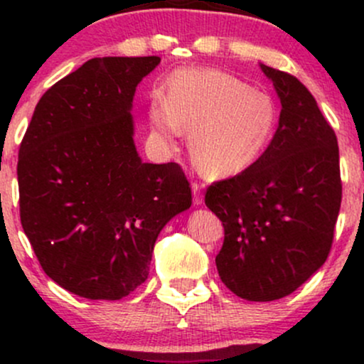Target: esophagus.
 <instances>
[{
  "mask_svg": "<svg viewBox=\"0 0 364 364\" xmlns=\"http://www.w3.org/2000/svg\"><path fill=\"white\" fill-rule=\"evenodd\" d=\"M191 190H193V202H195V205H200V203L203 202L202 185H200V183H193V185H191Z\"/></svg>",
  "mask_w": 364,
  "mask_h": 364,
  "instance_id": "obj_1",
  "label": "esophagus"
}]
</instances>
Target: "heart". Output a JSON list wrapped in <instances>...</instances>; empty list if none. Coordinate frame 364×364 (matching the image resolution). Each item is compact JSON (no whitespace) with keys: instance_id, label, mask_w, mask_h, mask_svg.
<instances>
[{"instance_id":"obj_1","label":"heart","mask_w":364,"mask_h":364,"mask_svg":"<svg viewBox=\"0 0 364 364\" xmlns=\"http://www.w3.org/2000/svg\"><path fill=\"white\" fill-rule=\"evenodd\" d=\"M152 128L173 141L190 129V154L208 176L240 173L263 152L275 128L269 94L220 70H179L169 92H154Z\"/></svg>"}]
</instances>
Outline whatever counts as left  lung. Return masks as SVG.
<instances>
[{
    "instance_id": "1",
    "label": "left lung",
    "mask_w": 364,
    "mask_h": 364,
    "mask_svg": "<svg viewBox=\"0 0 364 364\" xmlns=\"http://www.w3.org/2000/svg\"><path fill=\"white\" fill-rule=\"evenodd\" d=\"M281 97L272 141L252 166L207 188L223 220L220 281L248 301L298 289L327 260L342 200L339 145L315 97L294 75L260 65Z\"/></svg>"
}]
</instances>
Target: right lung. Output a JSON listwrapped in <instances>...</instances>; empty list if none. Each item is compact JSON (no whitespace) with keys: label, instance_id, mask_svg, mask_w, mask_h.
I'll use <instances>...</instances> for the list:
<instances>
[{"label":"right lung","instance_id":"right-lung-1","mask_svg":"<svg viewBox=\"0 0 364 364\" xmlns=\"http://www.w3.org/2000/svg\"><path fill=\"white\" fill-rule=\"evenodd\" d=\"M159 56L94 58L37 102L18 150L20 220L41 267L87 299L145 282L161 229L191 205L176 162H141L129 114Z\"/></svg>","mask_w":364,"mask_h":364}]
</instances>
